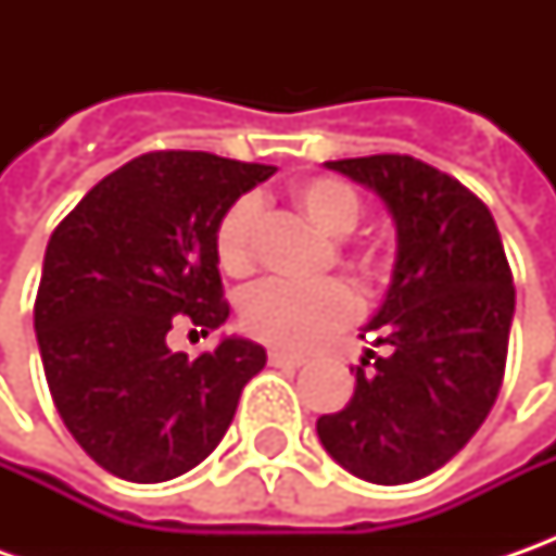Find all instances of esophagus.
I'll return each instance as SVG.
<instances>
[{
    "mask_svg": "<svg viewBox=\"0 0 556 556\" xmlns=\"http://www.w3.org/2000/svg\"><path fill=\"white\" fill-rule=\"evenodd\" d=\"M303 362H306L303 355L278 353V350H271V353H268V365H275V368H300Z\"/></svg>",
    "mask_w": 556,
    "mask_h": 556,
    "instance_id": "1",
    "label": "esophagus"
}]
</instances>
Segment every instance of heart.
Here are the masks:
<instances>
[{
    "instance_id": "heart-1",
    "label": "heart",
    "mask_w": 556,
    "mask_h": 556,
    "mask_svg": "<svg viewBox=\"0 0 556 556\" xmlns=\"http://www.w3.org/2000/svg\"><path fill=\"white\" fill-rule=\"evenodd\" d=\"M290 198L296 210L309 219L325 238L340 241L362 219V201L353 188L340 179L315 176L293 185ZM256 223L260 203L253 198L235 201L216 228V256L228 275H247L256 263ZM362 275L377 271L374 253L358 260ZM355 300L343 285H318V288H293L281 281H268L241 300V325L247 333L278 350H309L325 333L337 331L353 318Z\"/></svg>"
}]
</instances>
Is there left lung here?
Instances as JSON below:
<instances>
[{
	"instance_id": "obj_1",
	"label": "left lung",
	"mask_w": 556,
	"mask_h": 556,
	"mask_svg": "<svg viewBox=\"0 0 556 556\" xmlns=\"http://www.w3.org/2000/svg\"><path fill=\"white\" fill-rule=\"evenodd\" d=\"M325 166L387 206L395 266L380 309L358 333L390 353L365 350L353 399L318 417L315 430L358 480L415 482L458 455L502 390L517 300L502 235L477 194L415 157L374 154Z\"/></svg>"
}]
</instances>
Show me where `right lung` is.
I'll return each mask as SVG.
<instances>
[{"mask_svg":"<svg viewBox=\"0 0 556 556\" xmlns=\"http://www.w3.org/2000/svg\"><path fill=\"white\" fill-rule=\"evenodd\" d=\"M275 166L206 151L141 154L76 203L54 228L33 309L46 380L64 427L108 473L166 482L225 437L266 350L225 337L188 358L173 325L223 328L216 228Z\"/></svg>","mask_w":556,"mask_h":556,"instance_id":"right-lung-1","label":"right lung"}]
</instances>
